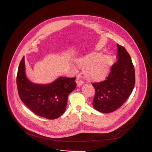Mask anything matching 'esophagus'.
Masks as SVG:
<instances>
[{
	"instance_id": "34e87169",
	"label": "esophagus",
	"mask_w": 152,
	"mask_h": 152,
	"mask_svg": "<svg viewBox=\"0 0 152 152\" xmlns=\"http://www.w3.org/2000/svg\"><path fill=\"white\" fill-rule=\"evenodd\" d=\"M75 81H76V83L77 84V86H80L84 83V81H82L81 79H79V78H77Z\"/></svg>"
}]
</instances>
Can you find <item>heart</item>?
I'll return each mask as SVG.
<instances>
[{"instance_id": "obj_1", "label": "heart", "mask_w": 152, "mask_h": 152, "mask_svg": "<svg viewBox=\"0 0 152 152\" xmlns=\"http://www.w3.org/2000/svg\"><path fill=\"white\" fill-rule=\"evenodd\" d=\"M78 65L84 68V74L87 79L94 80L103 79L109 71L110 58L99 53H92L78 59ZM72 68L75 69L74 66Z\"/></svg>"}]
</instances>
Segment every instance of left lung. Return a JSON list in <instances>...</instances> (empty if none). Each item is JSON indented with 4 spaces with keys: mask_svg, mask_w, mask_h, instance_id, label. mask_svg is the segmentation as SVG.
<instances>
[{
    "mask_svg": "<svg viewBox=\"0 0 152 152\" xmlns=\"http://www.w3.org/2000/svg\"><path fill=\"white\" fill-rule=\"evenodd\" d=\"M118 60L112 65L105 80L93 84L95 95L93 107L102 113H110L126 102L135 84V71L126 49L117 44Z\"/></svg>",
    "mask_w": 152,
    "mask_h": 152,
    "instance_id": "obj_1",
    "label": "left lung"
}]
</instances>
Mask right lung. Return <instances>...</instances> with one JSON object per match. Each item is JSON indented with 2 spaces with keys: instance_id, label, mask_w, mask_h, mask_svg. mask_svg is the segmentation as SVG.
I'll return each mask as SVG.
<instances>
[{
  "instance_id": "add662e5",
  "label": "right lung",
  "mask_w": 152,
  "mask_h": 152,
  "mask_svg": "<svg viewBox=\"0 0 152 152\" xmlns=\"http://www.w3.org/2000/svg\"><path fill=\"white\" fill-rule=\"evenodd\" d=\"M25 58L17 73L18 94L22 102L37 115L55 119L65 112L69 94L75 89V77H60L53 83L42 85L31 82L25 75Z\"/></svg>"
}]
</instances>
